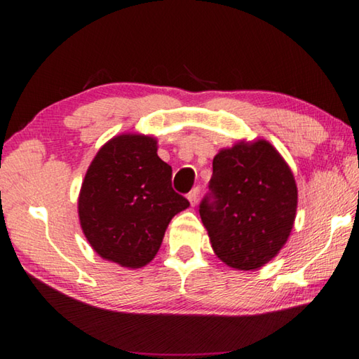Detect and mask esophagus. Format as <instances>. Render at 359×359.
I'll list each match as a JSON object with an SVG mask.
<instances>
[{"mask_svg":"<svg viewBox=\"0 0 359 359\" xmlns=\"http://www.w3.org/2000/svg\"><path fill=\"white\" fill-rule=\"evenodd\" d=\"M198 198H199V188H193V190L188 193V201H190L191 205H196Z\"/></svg>","mask_w":359,"mask_h":359,"instance_id":"34e87169","label":"esophagus"}]
</instances>
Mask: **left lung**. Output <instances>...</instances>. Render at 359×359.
Returning a JSON list of instances; mask_svg holds the SVG:
<instances>
[{"mask_svg": "<svg viewBox=\"0 0 359 359\" xmlns=\"http://www.w3.org/2000/svg\"><path fill=\"white\" fill-rule=\"evenodd\" d=\"M212 169V194L199 215L214 253L233 269L257 271L277 257L293 229L294 175L266 139L222 149Z\"/></svg>", "mask_w": 359, "mask_h": 359, "instance_id": "obj_1", "label": "left lung"}]
</instances>
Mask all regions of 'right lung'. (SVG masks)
<instances>
[{
    "mask_svg": "<svg viewBox=\"0 0 359 359\" xmlns=\"http://www.w3.org/2000/svg\"><path fill=\"white\" fill-rule=\"evenodd\" d=\"M156 137L123 133L102 145L79 193V222L102 259L137 269L155 258L172 217L190 203L171 187Z\"/></svg>",
    "mask_w": 359,
    "mask_h": 359,
    "instance_id": "obj_1",
    "label": "right lung"
}]
</instances>
